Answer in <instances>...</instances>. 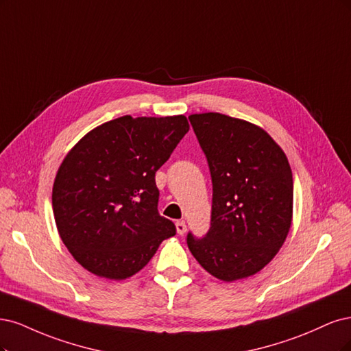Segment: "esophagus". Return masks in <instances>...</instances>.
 Instances as JSON below:
<instances>
[{
	"instance_id": "1",
	"label": "esophagus",
	"mask_w": 351,
	"mask_h": 351,
	"mask_svg": "<svg viewBox=\"0 0 351 351\" xmlns=\"http://www.w3.org/2000/svg\"><path fill=\"white\" fill-rule=\"evenodd\" d=\"M176 232H178V234H185V232H186V224H185L184 220L176 221Z\"/></svg>"
}]
</instances>
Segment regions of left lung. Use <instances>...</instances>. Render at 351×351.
Returning a JSON list of instances; mask_svg holds the SVG:
<instances>
[{
  "label": "left lung",
  "instance_id": "obj_1",
  "mask_svg": "<svg viewBox=\"0 0 351 351\" xmlns=\"http://www.w3.org/2000/svg\"><path fill=\"white\" fill-rule=\"evenodd\" d=\"M213 182L211 228L188 234L207 273L232 282L259 273L285 243L293 220V175L286 153L261 127L219 112L189 115Z\"/></svg>",
  "mask_w": 351,
  "mask_h": 351
}]
</instances>
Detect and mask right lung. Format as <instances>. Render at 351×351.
Instances as JSON below:
<instances>
[{"label":"right lung","mask_w":351,"mask_h":351,"mask_svg":"<svg viewBox=\"0 0 351 351\" xmlns=\"http://www.w3.org/2000/svg\"><path fill=\"white\" fill-rule=\"evenodd\" d=\"M189 131L185 115L121 117L66 153L52 186L61 241L88 273L125 280L176 233L157 211L156 172Z\"/></svg>","instance_id":"obj_1"}]
</instances>
